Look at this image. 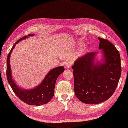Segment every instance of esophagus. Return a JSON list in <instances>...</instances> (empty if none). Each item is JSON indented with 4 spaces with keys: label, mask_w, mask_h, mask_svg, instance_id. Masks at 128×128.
Returning a JSON list of instances; mask_svg holds the SVG:
<instances>
[{
    "label": "esophagus",
    "mask_w": 128,
    "mask_h": 128,
    "mask_svg": "<svg viewBox=\"0 0 128 128\" xmlns=\"http://www.w3.org/2000/svg\"><path fill=\"white\" fill-rule=\"evenodd\" d=\"M72 62H67L66 64V69H69L70 68V67L72 66Z\"/></svg>",
    "instance_id": "34e87169"
}]
</instances>
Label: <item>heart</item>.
<instances>
[{"label": "heart", "mask_w": 128, "mask_h": 128, "mask_svg": "<svg viewBox=\"0 0 128 128\" xmlns=\"http://www.w3.org/2000/svg\"><path fill=\"white\" fill-rule=\"evenodd\" d=\"M80 47H82V44H80Z\"/></svg>", "instance_id": "heart-1"}]
</instances>
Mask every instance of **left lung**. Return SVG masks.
Instances as JSON below:
<instances>
[{
  "instance_id": "8db88e82",
  "label": "left lung",
  "mask_w": 128,
  "mask_h": 128,
  "mask_svg": "<svg viewBox=\"0 0 128 128\" xmlns=\"http://www.w3.org/2000/svg\"><path fill=\"white\" fill-rule=\"evenodd\" d=\"M98 38L100 52L79 57L72 66L75 94L86 104H99L110 98L117 87L121 75L118 50L109 40ZM100 54L102 56L98 59Z\"/></svg>"
}]
</instances>
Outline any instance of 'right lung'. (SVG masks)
<instances>
[{"mask_svg": "<svg viewBox=\"0 0 128 128\" xmlns=\"http://www.w3.org/2000/svg\"><path fill=\"white\" fill-rule=\"evenodd\" d=\"M34 34H29L28 36L21 38L16 42L8 54L7 57L6 76L7 79L14 92L22 101L29 105L41 106L48 103L54 94V88L57 78L64 71L63 66H57L51 69L39 85L31 89H25L18 86L14 80L11 70L10 58L12 52L17 44L21 40L34 36Z\"/></svg>", "mask_w": 128, "mask_h": 128, "instance_id": "obj_1", "label": "right lung"}]
</instances>
